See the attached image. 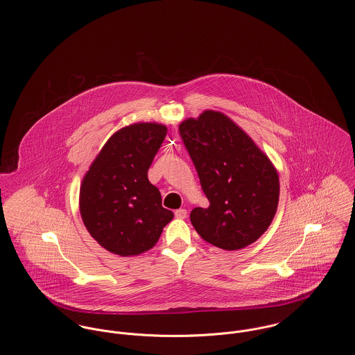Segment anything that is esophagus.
I'll list each match as a JSON object with an SVG mask.
<instances>
[{"mask_svg": "<svg viewBox=\"0 0 355 355\" xmlns=\"http://www.w3.org/2000/svg\"><path fill=\"white\" fill-rule=\"evenodd\" d=\"M175 217H176V218H180V220L186 218V217H187V210H186V209H178V210L175 211Z\"/></svg>", "mask_w": 355, "mask_h": 355, "instance_id": "esophagus-1", "label": "esophagus"}]
</instances>
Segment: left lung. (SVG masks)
<instances>
[{
    "mask_svg": "<svg viewBox=\"0 0 355 355\" xmlns=\"http://www.w3.org/2000/svg\"><path fill=\"white\" fill-rule=\"evenodd\" d=\"M179 132L210 203L191 210L196 231L224 250L249 246L275 217L280 191L276 169L245 131L220 112L187 119Z\"/></svg>",
    "mask_w": 355,
    "mask_h": 355,
    "instance_id": "left-lung-1",
    "label": "left lung"
}]
</instances>
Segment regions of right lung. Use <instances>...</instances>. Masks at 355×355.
<instances>
[{
    "label": "right lung",
    "instance_id": "add662e5",
    "mask_svg": "<svg viewBox=\"0 0 355 355\" xmlns=\"http://www.w3.org/2000/svg\"><path fill=\"white\" fill-rule=\"evenodd\" d=\"M166 127L139 123L121 128L105 144L80 187V214L90 235L110 253H144L157 243L173 213L148 171Z\"/></svg>",
    "mask_w": 355,
    "mask_h": 355
}]
</instances>
